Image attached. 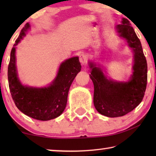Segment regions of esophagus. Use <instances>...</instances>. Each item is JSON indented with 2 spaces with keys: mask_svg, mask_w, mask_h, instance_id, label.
<instances>
[{
  "mask_svg": "<svg viewBox=\"0 0 156 156\" xmlns=\"http://www.w3.org/2000/svg\"><path fill=\"white\" fill-rule=\"evenodd\" d=\"M79 60H80L81 64L84 65L86 64L87 62V57L85 54H82L80 55V57H79Z\"/></svg>",
  "mask_w": 156,
  "mask_h": 156,
  "instance_id": "esophagus-1",
  "label": "esophagus"
}]
</instances>
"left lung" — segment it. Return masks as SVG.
Segmentation results:
<instances>
[{
    "label": "left lung",
    "mask_w": 156,
    "mask_h": 156,
    "mask_svg": "<svg viewBox=\"0 0 156 156\" xmlns=\"http://www.w3.org/2000/svg\"><path fill=\"white\" fill-rule=\"evenodd\" d=\"M118 36L125 39L133 54V73L126 82L108 78L96 63L89 61L90 78L94 83V104L100 114L110 118L120 117L131 112L142 102L147 82V63L140 41L131 23L122 18L115 26Z\"/></svg>",
    "instance_id": "8db88e82"
}]
</instances>
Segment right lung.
Here are the masks:
<instances>
[{
    "instance_id": "add662e5",
    "label": "right lung",
    "mask_w": 156,
    "mask_h": 156,
    "mask_svg": "<svg viewBox=\"0 0 156 156\" xmlns=\"http://www.w3.org/2000/svg\"><path fill=\"white\" fill-rule=\"evenodd\" d=\"M30 29V23H26L12 49L7 72L9 90L16 106L21 112L36 120H49L64 112L70 86L80 72L81 65L78 56L70 58L60 64L56 78L48 86L34 87L23 85L18 77L16 46Z\"/></svg>"
}]
</instances>
